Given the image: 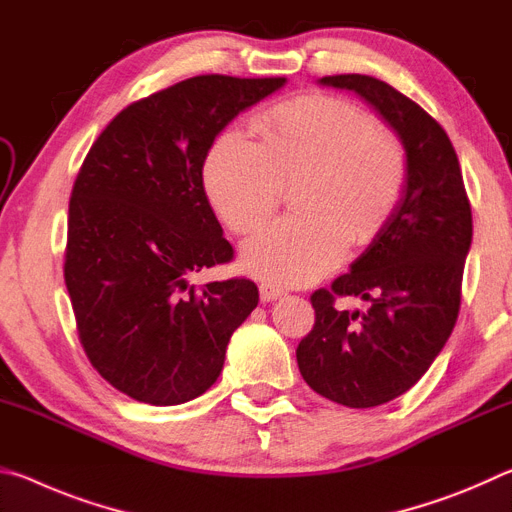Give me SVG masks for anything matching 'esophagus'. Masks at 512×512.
<instances>
[{
  "instance_id": "34e87169",
  "label": "esophagus",
  "mask_w": 512,
  "mask_h": 512,
  "mask_svg": "<svg viewBox=\"0 0 512 512\" xmlns=\"http://www.w3.org/2000/svg\"><path fill=\"white\" fill-rule=\"evenodd\" d=\"M282 296H284V289L275 287V284H271V282L259 284V298H262L264 302H273V300L282 298Z\"/></svg>"
}]
</instances>
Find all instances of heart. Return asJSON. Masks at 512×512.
I'll return each instance as SVG.
<instances>
[{"label":"heart","instance_id":"obj_1","mask_svg":"<svg viewBox=\"0 0 512 512\" xmlns=\"http://www.w3.org/2000/svg\"><path fill=\"white\" fill-rule=\"evenodd\" d=\"M257 140L225 131L203 164L214 212L237 235L271 219L282 185H296L298 214L268 225L241 250L248 273L307 284L368 246L400 203L406 151L354 103L323 94L287 99L253 121Z\"/></svg>","mask_w":512,"mask_h":512}]
</instances>
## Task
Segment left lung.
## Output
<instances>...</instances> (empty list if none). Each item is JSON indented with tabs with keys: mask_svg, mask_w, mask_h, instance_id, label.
Listing matches in <instances>:
<instances>
[{
	"mask_svg": "<svg viewBox=\"0 0 512 512\" xmlns=\"http://www.w3.org/2000/svg\"><path fill=\"white\" fill-rule=\"evenodd\" d=\"M320 85L361 97L406 151V185L368 248L311 296L314 329L296 350L302 379L318 395L370 409L409 391L452 334L461 307L472 210L447 133L418 103L366 74L323 76ZM336 295L366 299L368 312L336 310Z\"/></svg>",
	"mask_w": 512,
	"mask_h": 512,
	"instance_id": "1",
	"label": "left lung"
}]
</instances>
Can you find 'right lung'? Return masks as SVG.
Listing matches in <instances>:
<instances>
[{"label":"right lung","instance_id":"right-lung-1","mask_svg":"<svg viewBox=\"0 0 512 512\" xmlns=\"http://www.w3.org/2000/svg\"><path fill=\"white\" fill-rule=\"evenodd\" d=\"M287 79L207 74L133 103L110 121L72 189L65 284L83 350L137 402L176 406L219 379L230 336L257 307L255 282L196 289L230 262L203 164L225 126Z\"/></svg>","mask_w":512,"mask_h":512}]
</instances>
